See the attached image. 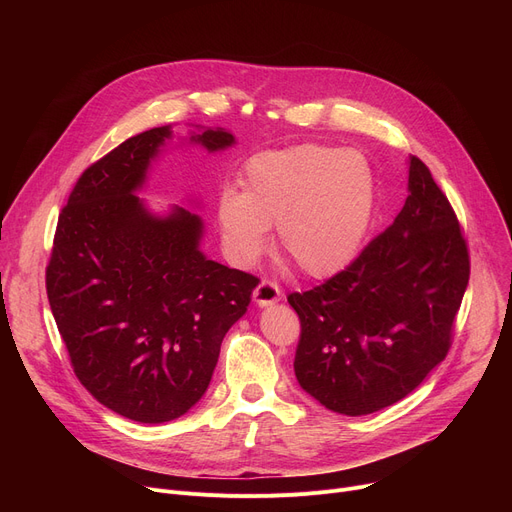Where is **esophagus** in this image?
<instances>
[{"instance_id":"esophagus-1","label":"esophagus","mask_w":512,"mask_h":512,"mask_svg":"<svg viewBox=\"0 0 512 512\" xmlns=\"http://www.w3.org/2000/svg\"><path fill=\"white\" fill-rule=\"evenodd\" d=\"M280 299H282V290L278 288V284H274L270 280H261V284L253 292V301L259 307H270V305L278 303Z\"/></svg>"}]
</instances>
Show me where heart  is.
I'll return each instance as SVG.
<instances>
[{
    "instance_id": "obj_1",
    "label": "heart",
    "mask_w": 512,
    "mask_h": 512,
    "mask_svg": "<svg viewBox=\"0 0 512 512\" xmlns=\"http://www.w3.org/2000/svg\"><path fill=\"white\" fill-rule=\"evenodd\" d=\"M375 207L378 178L363 153L303 143L251 157L242 191L226 188L218 201V224L238 265L267 251L278 224L280 249L307 276L328 278L359 257Z\"/></svg>"
}]
</instances>
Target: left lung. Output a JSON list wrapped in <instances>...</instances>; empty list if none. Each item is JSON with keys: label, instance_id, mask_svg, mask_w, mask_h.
Returning a JSON list of instances; mask_svg holds the SVG:
<instances>
[{"label": "left lung", "instance_id": "obj_1", "mask_svg": "<svg viewBox=\"0 0 512 512\" xmlns=\"http://www.w3.org/2000/svg\"><path fill=\"white\" fill-rule=\"evenodd\" d=\"M394 224L290 307L301 319L294 375L326 409L359 417L411 394L446 357L469 284L456 215L417 157Z\"/></svg>", "mask_w": 512, "mask_h": 512}]
</instances>
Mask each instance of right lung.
<instances>
[{
    "instance_id": "obj_1",
    "label": "right lung",
    "mask_w": 512,
    "mask_h": 512,
    "mask_svg": "<svg viewBox=\"0 0 512 512\" xmlns=\"http://www.w3.org/2000/svg\"><path fill=\"white\" fill-rule=\"evenodd\" d=\"M172 139V124L145 130L83 172L47 265L51 313L76 378L103 407L139 423L174 421L197 405L259 284L201 251L199 213L155 211L139 197ZM195 145L218 153L236 139L188 124L176 147Z\"/></svg>"
}]
</instances>
